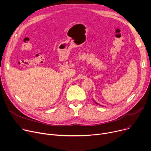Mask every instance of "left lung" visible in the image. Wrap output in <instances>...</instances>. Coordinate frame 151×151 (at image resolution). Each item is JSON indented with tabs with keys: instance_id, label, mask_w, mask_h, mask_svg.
<instances>
[{
	"instance_id": "8db88e82",
	"label": "left lung",
	"mask_w": 151,
	"mask_h": 151,
	"mask_svg": "<svg viewBox=\"0 0 151 151\" xmlns=\"http://www.w3.org/2000/svg\"><path fill=\"white\" fill-rule=\"evenodd\" d=\"M97 104H98V103H97ZM98 105H99V104H98Z\"/></svg>"
}]
</instances>
